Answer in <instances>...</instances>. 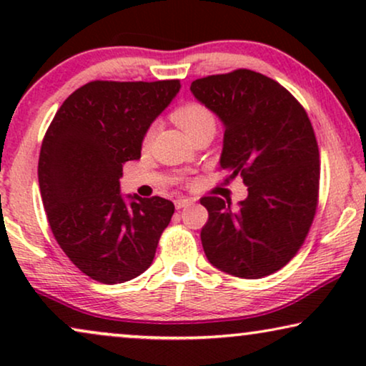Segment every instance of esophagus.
<instances>
[{
	"label": "esophagus",
	"mask_w": 366,
	"mask_h": 366,
	"mask_svg": "<svg viewBox=\"0 0 366 366\" xmlns=\"http://www.w3.org/2000/svg\"><path fill=\"white\" fill-rule=\"evenodd\" d=\"M192 203H193L192 199H188V198H178V199H174V207H177V209L187 208V207H189V204H192Z\"/></svg>",
	"instance_id": "esophagus-1"
}]
</instances>
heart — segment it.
I'll use <instances>...</instances> for the list:
<instances>
[{
  "label": "heart",
  "instance_id": "obj_1",
  "mask_svg": "<svg viewBox=\"0 0 366 366\" xmlns=\"http://www.w3.org/2000/svg\"><path fill=\"white\" fill-rule=\"evenodd\" d=\"M173 119H174V123H177L178 127L188 134V137H192L193 133H197L199 128L208 127V124H214V118H213L212 112H209L204 104L194 103V102L184 103V104H182V107H178L177 109H174ZM153 133H154V127L148 129L144 139L149 142L153 137Z\"/></svg>",
  "mask_w": 366,
  "mask_h": 366
}]
</instances>
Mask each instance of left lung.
I'll list each match as a JSON object with an SVG mask.
<instances>
[{"label": "left lung", "instance_id": "1", "mask_svg": "<svg viewBox=\"0 0 366 366\" xmlns=\"http://www.w3.org/2000/svg\"><path fill=\"white\" fill-rule=\"evenodd\" d=\"M192 93L224 127L219 167L242 177L248 197H204L208 262L238 278H263L302 247L318 204L320 153L305 108L274 79L252 69L194 79Z\"/></svg>", "mask_w": 366, "mask_h": 366}]
</instances>
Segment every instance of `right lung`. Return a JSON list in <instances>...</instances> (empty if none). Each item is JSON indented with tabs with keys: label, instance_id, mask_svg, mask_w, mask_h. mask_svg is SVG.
I'll list each match as a JSON object with an SVG mask.
<instances>
[{
	"label": "right lung",
	"instance_id": "add662e5",
	"mask_svg": "<svg viewBox=\"0 0 366 366\" xmlns=\"http://www.w3.org/2000/svg\"><path fill=\"white\" fill-rule=\"evenodd\" d=\"M182 88L164 81H92L64 99L43 138L38 179L56 242L89 278L114 285L152 264L174 204L127 198L123 164L142 157V143Z\"/></svg>",
	"mask_w": 366,
	"mask_h": 366
}]
</instances>
